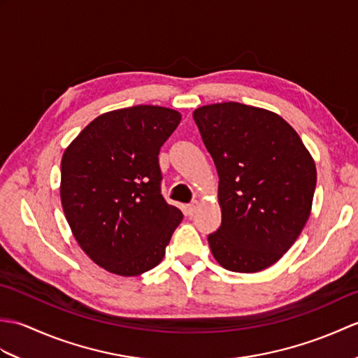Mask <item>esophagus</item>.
<instances>
[{"label":"esophagus","instance_id":"obj_1","mask_svg":"<svg viewBox=\"0 0 358 358\" xmlns=\"http://www.w3.org/2000/svg\"><path fill=\"white\" fill-rule=\"evenodd\" d=\"M199 208H200V203L199 201H194L191 204H187V206H186V214L187 215H194Z\"/></svg>","mask_w":358,"mask_h":358}]
</instances>
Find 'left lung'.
<instances>
[{
  "label": "left lung",
  "instance_id": "1",
  "mask_svg": "<svg viewBox=\"0 0 358 358\" xmlns=\"http://www.w3.org/2000/svg\"><path fill=\"white\" fill-rule=\"evenodd\" d=\"M204 146L218 172L222 226L208 237L215 260L252 273L283 257L313 209L314 158L277 113L241 103L194 110Z\"/></svg>",
  "mask_w": 358,
  "mask_h": 358
}]
</instances>
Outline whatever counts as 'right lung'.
Listing matches in <instances>:
<instances>
[{"mask_svg":"<svg viewBox=\"0 0 358 358\" xmlns=\"http://www.w3.org/2000/svg\"><path fill=\"white\" fill-rule=\"evenodd\" d=\"M181 121L162 106L106 112L63 154L59 196L78 246L100 268L135 277L163 260L183 220L159 191V148Z\"/></svg>","mask_w":358,"mask_h":358,"instance_id":"obj_1","label":"right lung"}]
</instances>
